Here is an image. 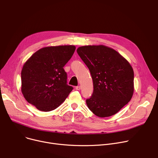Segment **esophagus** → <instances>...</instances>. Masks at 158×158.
Returning <instances> with one entry per match:
<instances>
[{"label":"esophagus","mask_w":158,"mask_h":158,"mask_svg":"<svg viewBox=\"0 0 158 158\" xmlns=\"http://www.w3.org/2000/svg\"><path fill=\"white\" fill-rule=\"evenodd\" d=\"M76 89L77 90H80V89H81V87L80 86H76Z\"/></svg>","instance_id":"obj_1"}]
</instances>
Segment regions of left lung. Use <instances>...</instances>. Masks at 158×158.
<instances>
[{"mask_svg":"<svg viewBox=\"0 0 158 158\" xmlns=\"http://www.w3.org/2000/svg\"><path fill=\"white\" fill-rule=\"evenodd\" d=\"M77 52L89 69L93 82V94L86 100L87 106L100 118L115 114L133 97L131 65L118 51L104 45L81 46Z\"/></svg>","mask_w":158,"mask_h":158,"instance_id":"left-lung-1","label":"left lung"}]
</instances>
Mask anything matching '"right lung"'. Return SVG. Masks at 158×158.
<instances>
[{"label":"right lung","instance_id":"1","mask_svg":"<svg viewBox=\"0 0 158 158\" xmlns=\"http://www.w3.org/2000/svg\"><path fill=\"white\" fill-rule=\"evenodd\" d=\"M76 46L41 48L25 63L21 73L24 98L38 110L49 112L64 102L73 88L67 85L64 67L72 56Z\"/></svg>","mask_w":158,"mask_h":158}]
</instances>
